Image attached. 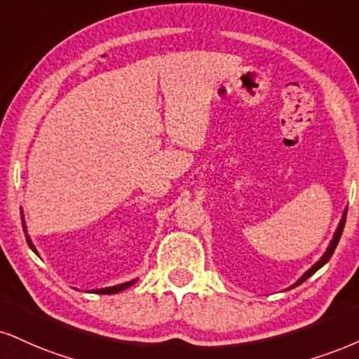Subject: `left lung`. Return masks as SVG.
I'll use <instances>...</instances> for the list:
<instances>
[{"mask_svg": "<svg viewBox=\"0 0 359 359\" xmlns=\"http://www.w3.org/2000/svg\"><path fill=\"white\" fill-rule=\"evenodd\" d=\"M346 214H348V210H344V214H343V219H341V222H339V226H338V229H336V232H334V237H332V241H331V244H330V248H327V250L325 252V256H323L321 259H319V261L316 262V264H314L313 267H311V269L308 271V273H306L303 278H301L299 280H297V283L294 284V286L292 287H296V286H299L301 283H304L306 279L309 278V276H313L314 273H316V271L319 269V267H323L326 264L327 261H330L331 259V256H332V252H334V249H336V245H338V243H339V239H341V234H343V229H344V224H346Z\"/></svg>", "mask_w": 359, "mask_h": 359, "instance_id": "left-lung-1", "label": "left lung"}]
</instances>
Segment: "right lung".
Masks as SVG:
<instances>
[{
    "label": "right lung",
    "instance_id": "add662e5",
    "mask_svg": "<svg viewBox=\"0 0 359 359\" xmlns=\"http://www.w3.org/2000/svg\"><path fill=\"white\" fill-rule=\"evenodd\" d=\"M25 226V224H23ZM25 229V227H23ZM27 241H28V245L29 248H32L34 252H36V249H34V245L32 244V241H29V237H27ZM135 283V280H130V283H125V284H118V286H114V287H105V289H95V292H97V294H115V292H120V291H123V289H127V287H130L132 284Z\"/></svg>",
    "mask_w": 359,
    "mask_h": 359
}]
</instances>
